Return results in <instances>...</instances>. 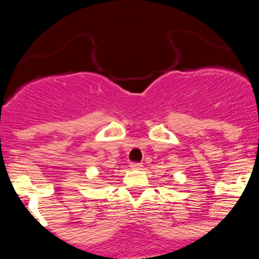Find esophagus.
Segmentation results:
<instances>
[{
    "instance_id": "34e87169",
    "label": "esophagus",
    "mask_w": 259,
    "mask_h": 259,
    "mask_svg": "<svg viewBox=\"0 0 259 259\" xmlns=\"http://www.w3.org/2000/svg\"><path fill=\"white\" fill-rule=\"evenodd\" d=\"M130 168H132V169H142L143 164H142V163L132 162V163H130Z\"/></svg>"
}]
</instances>
